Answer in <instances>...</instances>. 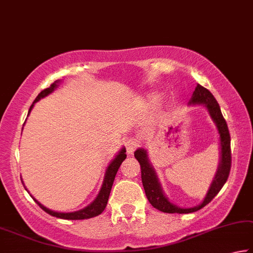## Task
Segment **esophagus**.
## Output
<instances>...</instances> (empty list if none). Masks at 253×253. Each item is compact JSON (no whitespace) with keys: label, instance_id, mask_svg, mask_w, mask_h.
<instances>
[{"label":"esophagus","instance_id":"obj_1","mask_svg":"<svg viewBox=\"0 0 253 253\" xmlns=\"http://www.w3.org/2000/svg\"><path fill=\"white\" fill-rule=\"evenodd\" d=\"M139 146L138 143V140L135 138H129L126 141V153L131 155L133 151L137 149V147Z\"/></svg>","mask_w":253,"mask_h":253}]
</instances>
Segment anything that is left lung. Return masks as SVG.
Returning <instances> with one entry per match:
<instances>
[{
    "instance_id": "obj_1",
    "label": "left lung",
    "mask_w": 253,
    "mask_h": 253,
    "mask_svg": "<svg viewBox=\"0 0 253 253\" xmlns=\"http://www.w3.org/2000/svg\"><path fill=\"white\" fill-rule=\"evenodd\" d=\"M189 105H205L211 120L216 124L220 141V162L218 169H217L216 175L211 182V188H209L207 194H206V198L199 206H196V207L192 208H180L176 205L169 203L164 192H163V189L161 183H159L154 167L149 163L147 151L142 148L134 151V157L139 162L140 167H141V180L147 199L149 200L153 207L167 213H189L199 211V209L211 203L213 198L217 196V193L220 191L223 185L226 183L228 175H230L232 163L231 137L226 121L223 118L218 103H217L215 97L212 96L208 89H206L198 84L196 89H194L191 99H190Z\"/></svg>"
}]
</instances>
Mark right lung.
<instances>
[{
	"label": "right lung",
	"instance_id": "add662e5",
	"mask_svg": "<svg viewBox=\"0 0 253 253\" xmlns=\"http://www.w3.org/2000/svg\"><path fill=\"white\" fill-rule=\"evenodd\" d=\"M59 83H60V80H56L55 83L50 84L48 88L44 89V90H42L40 94H38V96L36 97V99L34 100V103L32 104V106H30V108H29L28 115L30 114V111L33 110L35 103L38 102V100H40L41 98H44V97L49 95L50 92H53L54 89L57 87V84H59ZM126 158V148H122L121 150H120V153L116 155V157L113 159V161L111 162V164L108 165V167L106 169V173H105L102 188H100L98 194H97L96 199L92 201L90 205H88L87 207H84V209H81V211H73V212H57V211H50V209L46 208L45 206H42L41 203H38V201L35 199V198H33V199L35 200V203H36L38 206H40V207L42 209V211H46L47 213H49L50 216L57 217V218L70 219V220H78V219H87V218H91V217L98 216V215H100V213L104 211L105 207H106L107 201H108V197H110V193H111V190H112V185H113L115 175H116V173H118V169H120V166H121L122 162Z\"/></svg>",
	"mask_w": 253,
	"mask_h": 253
}]
</instances>
